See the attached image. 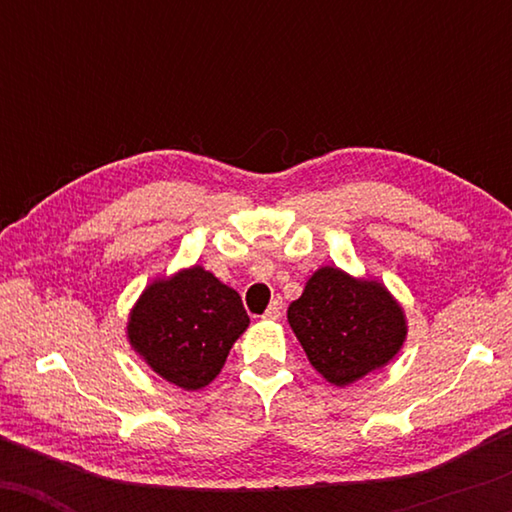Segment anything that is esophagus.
Returning a JSON list of instances; mask_svg holds the SVG:
<instances>
[{
    "label": "esophagus",
    "instance_id": "esophagus-1",
    "mask_svg": "<svg viewBox=\"0 0 512 512\" xmlns=\"http://www.w3.org/2000/svg\"><path fill=\"white\" fill-rule=\"evenodd\" d=\"M279 317H282V300L275 298V300H272V303L268 305V310H265L263 319H268V321H277Z\"/></svg>",
    "mask_w": 512,
    "mask_h": 512
}]
</instances>
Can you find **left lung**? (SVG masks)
<instances>
[{
  "mask_svg": "<svg viewBox=\"0 0 512 512\" xmlns=\"http://www.w3.org/2000/svg\"><path fill=\"white\" fill-rule=\"evenodd\" d=\"M286 317L314 370L335 387L387 366L408 335L403 307L384 284L331 265L307 279Z\"/></svg>",
  "mask_w": 512,
  "mask_h": 512,
  "instance_id": "1",
  "label": "left lung"
}]
</instances>
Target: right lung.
<instances>
[{
  "label": "right lung",
  "instance_id": "add662e5",
  "mask_svg": "<svg viewBox=\"0 0 512 512\" xmlns=\"http://www.w3.org/2000/svg\"><path fill=\"white\" fill-rule=\"evenodd\" d=\"M249 317L235 289L200 265L146 286L128 319V340L153 373L186 391L221 373Z\"/></svg>",
  "mask_w": 512,
  "mask_h": 512
}]
</instances>
